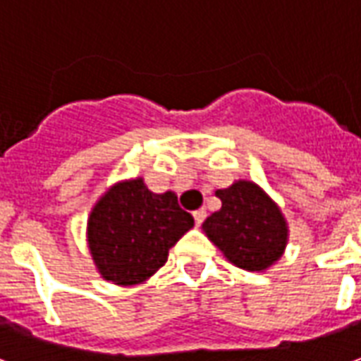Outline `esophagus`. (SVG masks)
<instances>
[{
  "label": "esophagus",
  "mask_w": 361,
  "mask_h": 361,
  "mask_svg": "<svg viewBox=\"0 0 361 361\" xmlns=\"http://www.w3.org/2000/svg\"><path fill=\"white\" fill-rule=\"evenodd\" d=\"M193 219H195L197 224H201V222L207 219V211H204V209H199V211L193 212Z\"/></svg>",
  "instance_id": "obj_1"
}]
</instances>
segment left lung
<instances>
[{"instance_id":"8db88e82","label":"left lung","mask_w":361,"mask_h":361,"mask_svg":"<svg viewBox=\"0 0 361 361\" xmlns=\"http://www.w3.org/2000/svg\"><path fill=\"white\" fill-rule=\"evenodd\" d=\"M220 211L203 222L207 238L243 271L261 272L274 265L288 243V224L279 204L253 181H234L219 189Z\"/></svg>"}]
</instances>
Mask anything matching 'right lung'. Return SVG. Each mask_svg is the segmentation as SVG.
Returning <instances> with one entry per match:
<instances>
[{
    "label": "right lung",
    "instance_id": "1",
    "mask_svg": "<svg viewBox=\"0 0 361 361\" xmlns=\"http://www.w3.org/2000/svg\"><path fill=\"white\" fill-rule=\"evenodd\" d=\"M193 228V216L172 191L152 193L142 178L119 181L90 212L87 240L104 280L133 286L168 261V251Z\"/></svg>",
    "mask_w": 361,
    "mask_h": 361
}]
</instances>
